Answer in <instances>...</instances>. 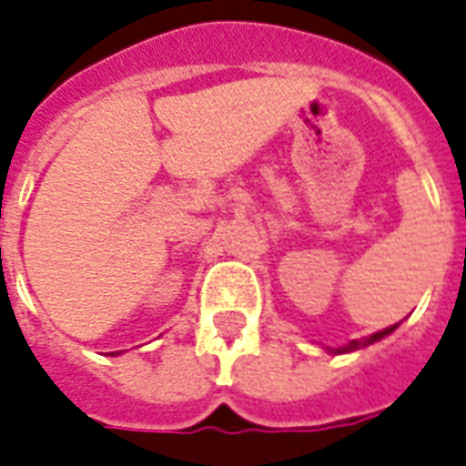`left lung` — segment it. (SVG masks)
<instances>
[{
  "label": "left lung",
  "mask_w": 466,
  "mask_h": 466,
  "mask_svg": "<svg viewBox=\"0 0 466 466\" xmlns=\"http://www.w3.org/2000/svg\"><path fill=\"white\" fill-rule=\"evenodd\" d=\"M397 325H390V328H385V330L376 332V335H370V338H361V339H351L350 344H344V347H338V350H330L332 354H344V351H354V350H361V347H369V344L378 342L380 338H385V335H390L392 330H395Z\"/></svg>",
  "instance_id": "left-lung-1"
}]
</instances>
